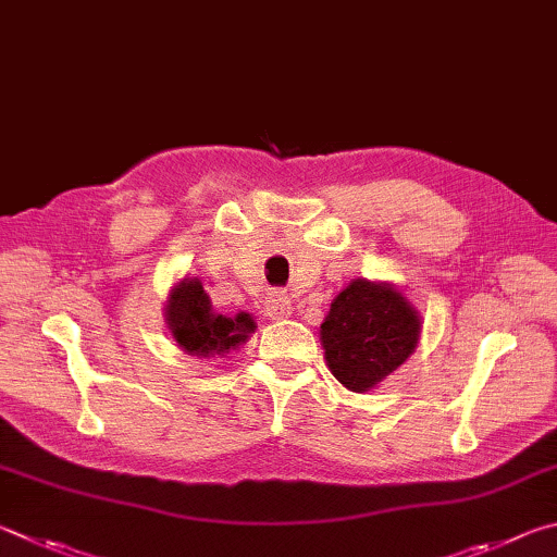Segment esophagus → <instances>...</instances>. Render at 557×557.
<instances>
[{"label": "esophagus", "mask_w": 557, "mask_h": 557, "mask_svg": "<svg viewBox=\"0 0 557 557\" xmlns=\"http://www.w3.org/2000/svg\"><path fill=\"white\" fill-rule=\"evenodd\" d=\"M262 309H265V317H270L272 321H280V319H287L292 313V301L285 295H270Z\"/></svg>", "instance_id": "1"}]
</instances>
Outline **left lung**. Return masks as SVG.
<instances>
[{
  "instance_id": "obj_1",
  "label": "left lung",
  "mask_w": 557,
  "mask_h": 557,
  "mask_svg": "<svg viewBox=\"0 0 557 557\" xmlns=\"http://www.w3.org/2000/svg\"><path fill=\"white\" fill-rule=\"evenodd\" d=\"M421 317L387 282L352 280L321 323L323 358L343 387L368 392L417 348Z\"/></svg>"
}]
</instances>
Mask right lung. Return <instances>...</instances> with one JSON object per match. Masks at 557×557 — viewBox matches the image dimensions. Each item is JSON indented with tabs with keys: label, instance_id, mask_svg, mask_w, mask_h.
Masks as SVG:
<instances>
[{
	"label": "right lung",
	"instance_id": "obj_1",
	"mask_svg": "<svg viewBox=\"0 0 557 557\" xmlns=\"http://www.w3.org/2000/svg\"><path fill=\"white\" fill-rule=\"evenodd\" d=\"M165 323L170 336L187 356L214 358L226 356L246 343L256 321L250 313L240 311L236 317L216 313L211 299L197 277H185L170 289L165 305Z\"/></svg>",
	"mask_w": 557,
	"mask_h": 557
}]
</instances>
